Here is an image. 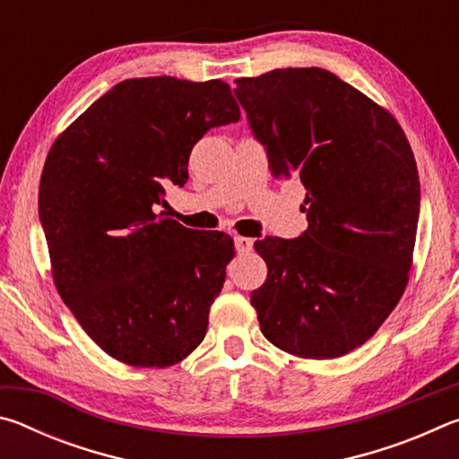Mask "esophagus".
I'll return each mask as SVG.
<instances>
[{"label": "esophagus", "mask_w": 459, "mask_h": 459, "mask_svg": "<svg viewBox=\"0 0 459 459\" xmlns=\"http://www.w3.org/2000/svg\"><path fill=\"white\" fill-rule=\"evenodd\" d=\"M235 247H237V253H248L253 248V238H247V237H240L235 235Z\"/></svg>", "instance_id": "34e87169"}]
</instances>
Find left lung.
<instances>
[{
    "label": "left lung",
    "mask_w": 459,
    "mask_h": 459,
    "mask_svg": "<svg viewBox=\"0 0 459 459\" xmlns=\"http://www.w3.org/2000/svg\"><path fill=\"white\" fill-rule=\"evenodd\" d=\"M235 95L275 178H299L307 230L255 248L263 336L299 359L362 346L399 304L419 221V174L397 119L324 68L237 79Z\"/></svg>",
    "instance_id": "left-lung-1"
}]
</instances>
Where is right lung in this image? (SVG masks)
Segmentation results:
<instances>
[{"mask_svg": "<svg viewBox=\"0 0 459 459\" xmlns=\"http://www.w3.org/2000/svg\"><path fill=\"white\" fill-rule=\"evenodd\" d=\"M238 119L227 82L147 76L115 84L52 143L38 211L54 283L115 360L166 368L204 340L235 245L153 206L188 180L202 135Z\"/></svg>", "mask_w": 459, "mask_h": 459, "instance_id": "obj_1", "label": "right lung"}]
</instances>
